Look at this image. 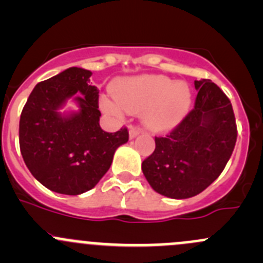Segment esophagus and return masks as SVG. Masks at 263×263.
<instances>
[{
  "instance_id": "esophagus-1",
  "label": "esophagus",
  "mask_w": 263,
  "mask_h": 263,
  "mask_svg": "<svg viewBox=\"0 0 263 263\" xmlns=\"http://www.w3.org/2000/svg\"><path fill=\"white\" fill-rule=\"evenodd\" d=\"M140 132H141V129H140L139 127H135V126L129 127V137H131V139H135L137 135H140Z\"/></svg>"
}]
</instances>
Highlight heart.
<instances>
[{"mask_svg":"<svg viewBox=\"0 0 263 263\" xmlns=\"http://www.w3.org/2000/svg\"><path fill=\"white\" fill-rule=\"evenodd\" d=\"M116 103L103 102L108 112L144 110V122L154 131H168L184 118L192 104V90L184 81L163 75H141L119 81L112 90Z\"/></svg>","mask_w":263,"mask_h":263,"instance_id":"1","label":"heart"}]
</instances>
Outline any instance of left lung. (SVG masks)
<instances>
[{"label": "left lung", "mask_w": 263, "mask_h": 263, "mask_svg": "<svg viewBox=\"0 0 263 263\" xmlns=\"http://www.w3.org/2000/svg\"><path fill=\"white\" fill-rule=\"evenodd\" d=\"M195 108L166 136L155 137V150L142 161L148 184L171 198H190L221 174L237 142L229 98L210 80L195 81Z\"/></svg>", "instance_id": "left-lung-1"}]
</instances>
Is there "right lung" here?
I'll use <instances>...</instances> for the list:
<instances>
[{
  "label": "right lung",
  "mask_w": 263,
  "mask_h": 263,
  "mask_svg": "<svg viewBox=\"0 0 263 263\" xmlns=\"http://www.w3.org/2000/svg\"><path fill=\"white\" fill-rule=\"evenodd\" d=\"M90 76L89 70L70 67L39 82L20 116L18 142L26 166L44 187L62 195L94 188L117 148L128 141L126 127L115 134L100 127L99 90L90 85ZM72 96L81 110L61 115L58 109Z\"/></svg>",
  "instance_id": "obj_1"
}]
</instances>
